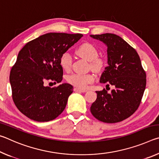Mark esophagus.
<instances>
[{
  "mask_svg": "<svg viewBox=\"0 0 159 159\" xmlns=\"http://www.w3.org/2000/svg\"><path fill=\"white\" fill-rule=\"evenodd\" d=\"M74 90L75 92H79V93H85L87 92V90H84V89H79V88H75Z\"/></svg>",
  "mask_w": 159,
  "mask_h": 159,
  "instance_id": "34e87169",
  "label": "esophagus"
}]
</instances>
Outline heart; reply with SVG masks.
<instances>
[{
  "instance_id": "b5f03b06",
  "label": "heart",
  "mask_w": 159,
  "mask_h": 159,
  "mask_svg": "<svg viewBox=\"0 0 159 159\" xmlns=\"http://www.w3.org/2000/svg\"><path fill=\"white\" fill-rule=\"evenodd\" d=\"M76 53L78 56L90 61L91 68L99 71L103 66V61L98 57V51L93 44L84 43L77 48ZM60 64L65 71H69L72 66V57L69 52H64L60 59ZM95 75L93 74H72L66 76V81L80 89H85L88 84L95 80Z\"/></svg>"
}]
</instances>
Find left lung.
Returning a JSON list of instances; mask_svg holds the SVG:
<instances>
[{
    "label": "left lung",
    "instance_id": "1",
    "mask_svg": "<svg viewBox=\"0 0 159 159\" xmlns=\"http://www.w3.org/2000/svg\"><path fill=\"white\" fill-rule=\"evenodd\" d=\"M107 47L108 66L99 82L115 89L96 91V100L90 107L93 116L107 123H118L133 114L140 104L146 88V73L138 52L121 37L113 34L90 35Z\"/></svg>",
    "mask_w": 159,
    "mask_h": 159
}]
</instances>
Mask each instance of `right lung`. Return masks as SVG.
I'll return each instance as SVG.
<instances>
[{
	"instance_id": "obj_1",
	"label": "right lung",
	"mask_w": 159,
	"mask_h": 159,
	"mask_svg": "<svg viewBox=\"0 0 159 159\" xmlns=\"http://www.w3.org/2000/svg\"><path fill=\"white\" fill-rule=\"evenodd\" d=\"M82 36L80 34L48 33L29 41L19 52L10 71V82L13 101L24 115L45 122L64 111L73 86L61 83L50 88L45 83L62 80L60 57Z\"/></svg>"
}]
</instances>
